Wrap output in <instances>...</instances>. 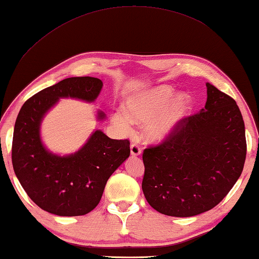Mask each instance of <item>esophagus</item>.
I'll list each match as a JSON object with an SVG mask.
<instances>
[{
  "instance_id": "esophagus-1",
  "label": "esophagus",
  "mask_w": 259,
  "mask_h": 259,
  "mask_svg": "<svg viewBox=\"0 0 259 259\" xmlns=\"http://www.w3.org/2000/svg\"><path fill=\"white\" fill-rule=\"evenodd\" d=\"M141 147L137 145V144H132L131 145V154L133 156H137V155H141Z\"/></svg>"
}]
</instances>
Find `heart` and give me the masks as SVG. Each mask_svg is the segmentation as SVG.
Here are the masks:
<instances>
[{
  "mask_svg": "<svg viewBox=\"0 0 259 259\" xmlns=\"http://www.w3.org/2000/svg\"><path fill=\"white\" fill-rule=\"evenodd\" d=\"M192 98L186 92L176 95L170 86L157 85L132 95L125 110H115L112 120L124 135H131L133 123L144 125L147 141L157 143L167 139L191 113Z\"/></svg>",
  "mask_w": 259,
  "mask_h": 259,
  "instance_id": "obj_1",
  "label": "heart"
}]
</instances>
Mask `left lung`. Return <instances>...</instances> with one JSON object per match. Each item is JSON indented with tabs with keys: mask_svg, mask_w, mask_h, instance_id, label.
<instances>
[{
	"mask_svg": "<svg viewBox=\"0 0 259 259\" xmlns=\"http://www.w3.org/2000/svg\"><path fill=\"white\" fill-rule=\"evenodd\" d=\"M205 86L207 102L200 113L143 152L142 190L160 213L192 217L212 209L244 168L247 145L239 107L211 83Z\"/></svg>",
	"mask_w": 259,
	"mask_h": 259,
	"instance_id": "8db88e82",
	"label": "left lung"
}]
</instances>
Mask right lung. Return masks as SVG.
I'll return each mask as SVG.
<instances>
[{
    "instance_id": "1",
    "label": "right lung",
    "mask_w": 259,
    "mask_h": 259,
    "mask_svg": "<svg viewBox=\"0 0 259 259\" xmlns=\"http://www.w3.org/2000/svg\"><path fill=\"white\" fill-rule=\"evenodd\" d=\"M103 81L71 77L29 98L15 120L12 164L21 186L32 201L52 214L73 217L91 212L102 199L109 177L130 156L128 140H112L96 130L81 149L58 155L42 143L40 128L46 114L60 98L94 103ZM105 113L97 112V119Z\"/></svg>"
}]
</instances>
